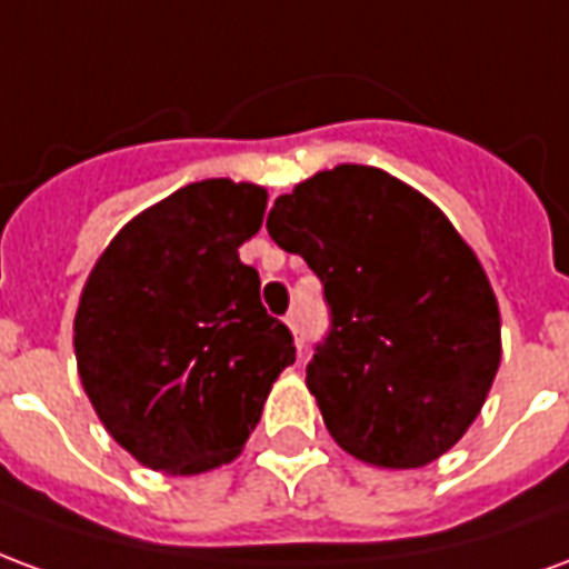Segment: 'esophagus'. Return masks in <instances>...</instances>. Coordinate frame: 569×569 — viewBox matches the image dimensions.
Wrapping results in <instances>:
<instances>
[{
    "label": "esophagus",
    "mask_w": 569,
    "mask_h": 569,
    "mask_svg": "<svg viewBox=\"0 0 569 569\" xmlns=\"http://www.w3.org/2000/svg\"><path fill=\"white\" fill-rule=\"evenodd\" d=\"M286 326L292 329L298 350H301V347H305V320H301V313H298V310H289V313H286Z\"/></svg>",
    "instance_id": "34e87169"
}]
</instances>
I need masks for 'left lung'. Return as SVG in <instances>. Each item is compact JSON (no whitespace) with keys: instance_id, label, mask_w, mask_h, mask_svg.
Returning <instances> with one entry per match:
<instances>
[{"instance_id":"8db88e82","label":"left lung","mask_w":569,"mask_h":569,"mask_svg":"<svg viewBox=\"0 0 569 569\" xmlns=\"http://www.w3.org/2000/svg\"><path fill=\"white\" fill-rule=\"evenodd\" d=\"M268 234L329 305L308 390L332 439L383 469L457 445L500 369V310L445 212L378 167L341 163L273 200Z\"/></svg>"}]
</instances>
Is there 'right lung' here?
Here are the masks:
<instances>
[{
	"instance_id": "add662e5",
	"label": "right lung",
	"mask_w": 569,
	"mask_h": 569,
	"mask_svg": "<svg viewBox=\"0 0 569 569\" xmlns=\"http://www.w3.org/2000/svg\"><path fill=\"white\" fill-rule=\"evenodd\" d=\"M264 188L203 179L128 222L81 292L76 359L109 436L142 466L198 476L234 460L277 375L296 362L286 322L237 249Z\"/></svg>"
}]
</instances>
